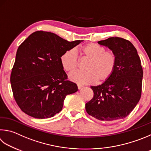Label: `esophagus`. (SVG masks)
<instances>
[{"mask_svg":"<svg viewBox=\"0 0 151 151\" xmlns=\"http://www.w3.org/2000/svg\"><path fill=\"white\" fill-rule=\"evenodd\" d=\"M77 86H78V89H81V88H82L83 87V85H81V84H77Z\"/></svg>","mask_w":151,"mask_h":151,"instance_id":"1","label":"esophagus"}]
</instances>
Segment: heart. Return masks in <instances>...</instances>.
I'll use <instances>...</instances> for the list:
<instances>
[{
  "instance_id": "b5f03b06",
  "label": "heart",
  "mask_w": 151,
  "mask_h": 151,
  "mask_svg": "<svg viewBox=\"0 0 151 151\" xmlns=\"http://www.w3.org/2000/svg\"><path fill=\"white\" fill-rule=\"evenodd\" d=\"M81 53L89 62L85 67L86 71H76L70 74V81L81 84L104 83L109 80L116 67V57L114 52L94 43H89L81 48ZM63 69L68 73L75 71L78 66L77 53L73 49L65 51L60 57Z\"/></svg>"
}]
</instances>
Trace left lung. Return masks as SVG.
I'll use <instances>...</instances> for the list:
<instances>
[{"label": "left lung", "mask_w": 151, "mask_h": 151, "mask_svg": "<svg viewBox=\"0 0 151 151\" xmlns=\"http://www.w3.org/2000/svg\"><path fill=\"white\" fill-rule=\"evenodd\" d=\"M114 52L116 67L109 80L90 88L92 99L85 108L90 116L100 121H116L127 117L141 96L143 71L137 51L129 41L112 37L98 42Z\"/></svg>", "instance_id": "left-lung-1"}]
</instances>
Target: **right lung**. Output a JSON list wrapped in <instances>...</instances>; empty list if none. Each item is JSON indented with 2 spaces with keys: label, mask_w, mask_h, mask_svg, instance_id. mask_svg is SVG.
Returning <instances> with one entry per match:
<instances>
[{
  "label": "right lung",
  "mask_w": 151,
  "mask_h": 151,
  "mask_svg": "<svg viewBox=\"0 0 151 151\" xmlns=\"http://www.w3.org/2000/svg\"><path fill=\"white\" fill-rule=\"evenodd\" d=\"M81 42H68L53 33L37 31L19 46L10 83L22 111L38 119L49 118L61 111L66 96L76 92L78 87L67 81L60 57Z\"/></svg>",
  "instance_id": "obj_1"
}]
</instances>
